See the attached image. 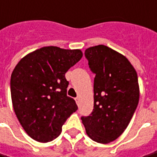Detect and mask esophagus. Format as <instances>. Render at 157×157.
Returning <instances> with one entry per match:
<instances>
[{"label":"esophagus","instance_id":"34e87169","mask_svg":"<svg viewBox=\"0 0 157 157\" xmlns=\"http://www.w3.org/2000/svg\"><path fill=\"white\" fill-rule=\"evenodd\" d=\"M75 101H76V103L78 105L79 104V101H80V98H79V97H77L76 98H75Z\"/></svg>","mask_w":157,"mask_h":157}]
</instances>
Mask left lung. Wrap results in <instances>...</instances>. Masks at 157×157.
<instances>
[{
	"mask_svg": "<svg viewBox=\"0 0 157 157\" xmlns=\"http://www.w3.org/2000/svg\"><path fill=\"white\" fill-rule=\"evenodd\" d=\"M94 78V109L81 120L92 140L109 144L130 123L139 100L137 72L124 56L105 45L85 51Z\"/></svg>",
	"mask_w": 157,
	"mask_h": 157,
	"instance_id": "8db88e82",
	"label": "left lung"
}]
</instances>
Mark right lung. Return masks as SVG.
<instances>
[{"mask_svg": "<svg viewBox=\"0 0 157 157\" xmlns=\"http://www.w3.org/2000/svg\"><path fill=\"white\" fill-rule=\"evenodd\" d=\"M83 56L79 49L41 48L25 56L11 75V97L19 123L34 140L47 143L78 109L67 97L65 74Z\"/></svg>", "mask_w": 157, "mask_h": 157, "instance_id": "1", "label": "right lung"}]
</instances>
